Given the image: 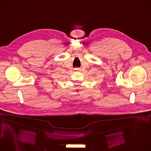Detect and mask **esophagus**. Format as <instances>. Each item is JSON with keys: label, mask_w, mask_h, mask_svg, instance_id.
<instances>
[{"label": "esophagus", "mask_w": 151, "mask_h": 151, "mask_svg": "<svg viewBox=\"0 0 151 151\" xmlns=\"http://www.w3.org/2000/svg\"><path fill=\"white\" fill-rule=\"evenodd\" d=\"M75 69L76 70H78V71H81V68H75Z\"/></svg>", "instance_id": "1"}]
</instances>
